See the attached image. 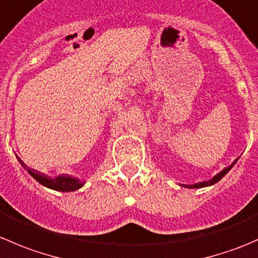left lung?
Returning <instances> with one entry per match:
<instances>
[{
  "label": "left lung",
  "instance_id": "left-lung-1",
  "mask_svg": "<svg viewBox=\"0 0 258 258\" xmlns=\"http://www.w3.org/2000/svg\"><path fill=\"white\" fill-rule=\"evenodd\" d=\"M236 162H233L232 165L231 166H228V167H226L225 170H222L221 171L220 173H217V175L215 176V177L213 178H211L210 181H204V182H199V183H195V184H182V186H184V187H187V188H201V187H207V186H212V184H215V183H217L218 181H220L221 178L223 177V176L226 175V173L228 172V171L231 170V168L233 167V165H235Z\"/></svg>",
  "mask_w": 258,
  "mask_h": 258
}]
</instances>
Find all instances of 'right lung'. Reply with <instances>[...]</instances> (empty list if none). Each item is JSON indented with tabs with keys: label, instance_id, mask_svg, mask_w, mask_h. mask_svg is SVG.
Returning <instances> with one entry per match:
<instances>
[{
	"label": "right lung",
	"instance_id": "right-lung-1",
	"mask_svg": "<svg viewBox=\"0 0 258 258\" xmlns=\"http://www.w3.org/2000/svg\"><path fill=\"white\" fill-rule=\"evenodd\" d=\"M18 158V162L22 165L23 168L28 171L31 176L36 179V181L40 182L41 184H43L45 187H48V188L56 189V191H61V192H70V191H76V189L81 188V187L85 184V182L80 181V179L72 177V176L69 175H59L57 177L51 178L49 176L45 175V173H41L38 171L33 170V168L28 167L20 157Z\"/></svg>",
	"mask_w": 258,
	"mask_h": 258
}]
</instances>
